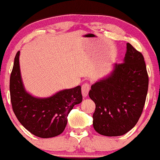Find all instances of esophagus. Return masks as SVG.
<instances>
[{
	"label": "esophagus",
	"mask_w": 160,
	"mask_h": 160,
	"mask_svg": "<svg viewBox=\"0 0 160 160\" xmlns=\"http://www.w3.org/2000/svg\"><path fill=\"white\" fill-rule=\"evenodd\" d=\"M90 89H91V85L88 83H84L82 86V92L83 97H86L88 95Z\"/></svg>",
	"instance_id": "34e87169"
}]
</instances>
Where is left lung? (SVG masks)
<instances>
[{"instance_id":"obj_1","label":"left lung","mask_w":160,"mask_h":160,"mask_svg":"<svg viewBox=\"0 0 160 160\" xmlns=\"http://www.w3.org/2000/svg\"><path fill=\"white\" fill-rule=\"evenodd\" d=\"M148 90L143 55L127 43L123 63H114L112 72L92 84L89 97L96 104L93 128L106 136H123L141 117Z\"/></svg>"}]
</instances>
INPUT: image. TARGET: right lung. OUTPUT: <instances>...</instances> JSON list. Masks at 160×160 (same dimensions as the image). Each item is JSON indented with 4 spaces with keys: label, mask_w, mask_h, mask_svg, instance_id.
<instances>
[{
    "label": "right lung",
    "mask_w": 160,
    "mask_h": 160,
    "mask_svg": "<svg viewBox=\"0 0 160 160\" xmlns=\"http://www.w3.org/2000/svg\"><path fill=\"white\" fill-rule=\"evenodd\" d=\"M19 55L18 52L9 80L13 112L22 125L34 136L43 138L57 136L64 130L70 111L82 102L81 86L64 89L46 98L33 97L26 91L22 82Z\"/></svg>",
    "instance_id": "1"
}]
</instances>
